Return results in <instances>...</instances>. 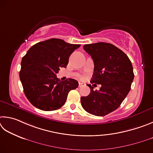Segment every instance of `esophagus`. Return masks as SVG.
<instances>
[{"instance_id":"1","label":"esophagus","mask_w":153,"mask_h":153,"mask_svg":"<svg viewBox=\"0 0 153 153\" xmlns=\"http://www.w3.org/2000/svg\"><path fill=\"white\" fill-rule=\"evenodd\" d=\"M82 86H83V83H82V82H79V87H81Z\"/></svg>"}]
</instances>
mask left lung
I'll return each instance as SVG.
<instances>
[{"instance_id": "8db88e82", "label": "left lung", "mask_w": 153, "mask_h": 153, "mask_svg": "<svg viewBox=\"0 0 153 153\" xmlns=\"http://www.w3.org/2000/svg\"><path fill=\"white\" fill-rule=\"evenodd\" d=\"M83 49L94 62L91 82L101 87L94 91L88 85L90 94L81 98V105L88 113L105 116L118 108L129 93L134 77L132 63L124 52L109 43L86 44Z\"/></svg>"}]
</instances>
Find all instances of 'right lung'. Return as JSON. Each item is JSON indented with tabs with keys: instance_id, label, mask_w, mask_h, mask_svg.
I'll use <instances>...</instances> for the list:
<instances>
[{
	"instance_id": "add662e5",
	"label": "right lung",
	"mask_w": 153,
	"mask_h": 153,
	"mask_svg": "<svg viewBox=\"0 0 153 153\" xmlns=\"http://www.w3.org/2000/svg\"><path fill=\"white\" fill-rule=\"evenodd\" d=\"M80 46L52 38L33 45L23 56L19 77L26 97L33 106L44 111L60 109L70 91L78 87L76 80L61 81L56 74L60 67L66 68L70 56Z\"/></svg>"
}]
</instances>
